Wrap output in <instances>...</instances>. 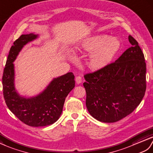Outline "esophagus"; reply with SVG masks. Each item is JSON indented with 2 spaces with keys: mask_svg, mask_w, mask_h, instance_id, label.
<instances>
[{
  "mask_svg": "<svg viewBox=\"0 0 153 153\" xmlns=\"http://www.w3.org/2000/svg\"><path fill=\"white\" fill-rule=\"evenodd\" d=\"M76 82L77 84H80L82 82V77L80 76H78L76 77Z\"/></svg>",
  "mask_w": 153,
  "mask_h": 153,
  "instance_id": "34e87169",
  "label": "esophagus"
}]
</instances>
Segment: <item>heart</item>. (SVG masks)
I'll return each mask as SVG.
<instances>
[{
	"label": "heart",
	"instance_id": "heart-1",
	"mask_svg": "<svg viewBox=\"0 0 153 153\" xmlns=\"http://www.w3.org/2000/svg\"><path fill=\"white\" fill-rule=\"evenodd\" d=\"M120 46L114 37L98 36L91 37L84 42L82 47L87 51H94L90 57L89 64L93 69H100L109 63Z\"/></svg>",
	"mask_w": 153,
	"mask_h": 153
}]
</instances>
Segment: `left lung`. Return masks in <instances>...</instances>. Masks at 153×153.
I'll return each instance as SVG.
<instances>
[{
	"mask_svg": "<svg viewBox=\"0 0 153 153\" xmlns=\"http://www.w3.org/2000/svg\"><path fill=\"white\" fill-rule=\"evenodd\" d=\"M114 62L84 74L86 105L90 114L103 123H115L133 112L146 90V63L137 40Z\"/></svg>",
	"mask_w": 153,
	"mask_h": 153,
	"instance_id": "8db88e82",
	"label": "left lung"
}]
</instances>
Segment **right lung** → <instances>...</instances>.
Segmentation results:
<instances>
[{
	"label": "right lung",
	"mask_w": 153,
	"mask_h": 153,
	"mask_svg": "<svg viewBox=\"0 0 153 153\" xmlns=\"http://www.w3.org/2000/svg\"><path fill=\"white\" fill-rule=\"evenodd\" d=\"M33 33L22 35L10 48L2 75L3 96L9 109L22 123L33 127L52 124L59 119L62 113L65 98L74 85L73 73L54 79L46 89L39 96L24 98L19 96L14 88L13 64L23 46L35 39Z\"/></svg>",
	"instance_id": "add662e5"
}]
</instances>
